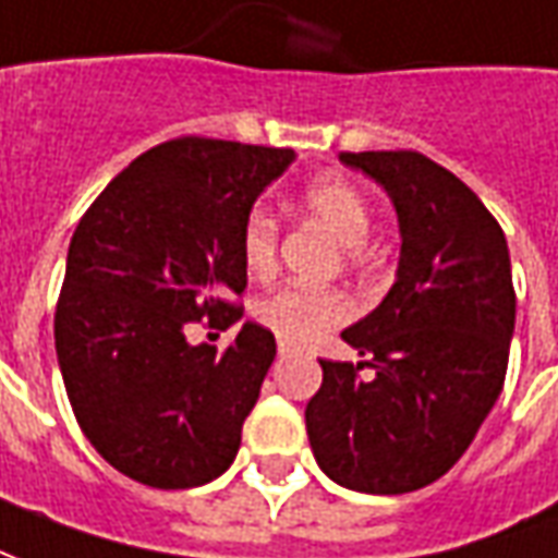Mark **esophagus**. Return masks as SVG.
<instances>
[{
	"instance_id": "esophagus-1",
	"label": "esophagus",
	"mask_w": 558,
	"mask_h": 558,
	"mask_svg": "<svg viewBox=\"0 0 558 558\" xmlns=\"http://www.w3.org/2000/svg\"><path fill=\"white\" fill-rule=\"evenodd\" d=\"M294 349V343H288V340H279V355H288Z\"/></svg>"
}]
</instances>
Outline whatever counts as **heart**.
<instances>
[{"label": "heart", "mask_w": 558, "mask_h": 558, "mask_svg": "<svg viewBox=\"0 0 558 558\" xmlns=\"http://www.w3.org/2000/svg\"><path fill=\"white\" fill-rule=\"evenodd\" d=\"M301 206L322 228H328L345 245V257L359 260L364 255V242L374 228L371 199L364 197L359 184L340 175H325L310 182L301 191ZM240 255L245 270L264 279L276 270L279 255V221L270 209L255 206L245 215L240 233ZM352 316V301L340 288L282 286L255 303L257 325L272 330L279 340L306 343L316 340L322 330L340 325Z\"/></svg>", "instance_id": "obj_1"}]
</instances>
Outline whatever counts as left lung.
<instances>
[{
    "mask_svg": "<svg viewBox=\"0 0 558 558\" xmlns=\"http://www.w3.org/2000/svg\"><path fill=\"white\" fill-rule=\"evenodd\" d=\"M340 160L389 191L401 264L386 301L343 330L367 361L322 359L306 434L333 483L401 495L444 477L501 395L517 322L510 252L495 215L432 157L401 148Z\"/></svg>",
    "mask_w": 558,
    "mask_h": 558,
    "instance_id": "obj_1",
    "label": "left lung"
}]
</instances>
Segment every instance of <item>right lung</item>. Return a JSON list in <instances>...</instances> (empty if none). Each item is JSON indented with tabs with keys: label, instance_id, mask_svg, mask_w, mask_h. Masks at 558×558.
Instances as JSON below:
<instances>
[{
	"label": "right lung",
	"instance_id": "add662e5",
	"mask_svg": "<svg viewBox=\"0 0 558 558\" xmlns=\"http://www.w3.org/2000/svg\"><path fill=\"white\" fill-rule=\"evenodd\" d=\"M291 160V148L179 136L81 215L53 313L57 361L81 432L124 477L191 489L236 459L276 340L245 322L228 349L191 345L187 328L242 318V221Z\"/></svg>",
	"mask_w": 558,
	"mask_h": 558
}]
</instances>
